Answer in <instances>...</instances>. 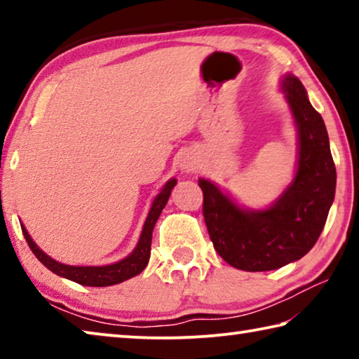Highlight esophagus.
I'll return each instance as SVG.
<instances>
[{"label":"esophagus","instance_id":"34e87169","mask_svg":"<svg viewBox=\"0 0 359 359\" xmlns=\"http://www.w3.org/2000/svg\"><path fill=\"white\" fill-rule=\"evenodd\" d=\"M179 166H180V171H182V172H187V174L196 171V168H198V158L194 156V155H191V154H185L184 156L180 158Z\"/></svg>","mask_w":359,"mask_h":359}]
</instances>
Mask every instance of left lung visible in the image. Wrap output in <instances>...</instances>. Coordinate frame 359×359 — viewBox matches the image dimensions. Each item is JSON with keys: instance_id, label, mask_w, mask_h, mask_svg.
<instances>
[{"instance_id": "obj_1", "label": "left lung", "mask_w": 359, "mask_h": 359, "mask_svg": "<svg viewBox=\"0 0 359 359\" xmlns=\"http://www.w3.org/2000/svg\"><path fill=\"white\" fill-rule=\"evenodd\" d=\"M297 131L294 177L264 209L242 208L209 179H199L203 214L217 253L236 269L261 272L301 259L318 241L336 193L330 137L302 82L280 81Z\"/></svg>"}]
</instances>
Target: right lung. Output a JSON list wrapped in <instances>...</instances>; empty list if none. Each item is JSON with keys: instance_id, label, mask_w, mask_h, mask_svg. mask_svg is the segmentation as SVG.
<instances>
[{"instance_id": "right-lung-1", "label": "right lung", "mask_w": 359, "mask_h": 359, "mask_svg": "<svg viewBox=\"0 0 359 359\" xmlns=\"http://www.w3.org/2000/svg\"><path fill=\"white\" fill-rule=\"evenodd\" d=\"M175 184H177V180L172 177L163 185L160 193H158L154 201H151L149 215L145 218L141 236H139L135 250H133L128 257L117 261V263L106 266H69L60 263V261L50 258L47 253L42 252L41 248L34 244V241L32 239V236L28 234V231L23 226V223L20 224L22 233L25 236L34 257L38 258L48 271H52L53 274L68 278V280H72L79 285H85V287H111V285L121 283L128 280L131 277L141 274L145 269V266H147L150 258L151 233H154L155 223L158 220V217H160L161 210L165 209Z\"/></svg>"}]
</instances>
